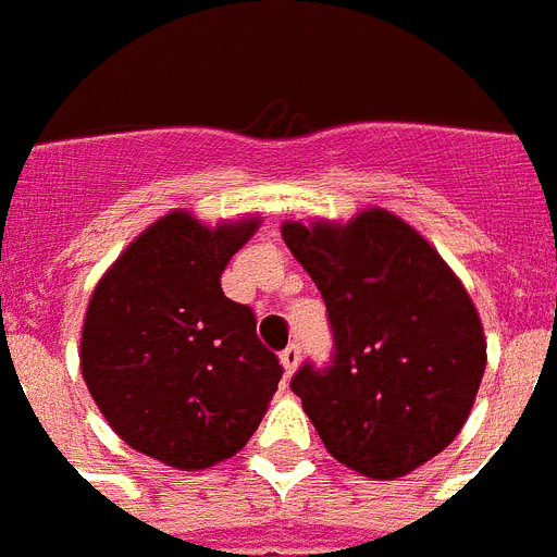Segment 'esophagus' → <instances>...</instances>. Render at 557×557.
Segmentation results:
<instances>
[{"label": "esophagus", "mask_w": 557, "mask_h": 557, "mask_svg": "<svg viewBox=\"0 0 557 557\" xmlns=\"http://www.w3.org/2000/svg\"><path fill=\"white\" fill-rule=\"evenodd\" d=\"M280 360H283L286 374H292L294 369H297V363H300V346H297V343H288L286 349L280 351Z\"/></svg>", "instance_id": "obj_1"}]
</instances>
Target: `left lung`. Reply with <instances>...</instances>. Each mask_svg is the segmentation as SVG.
<instances>
[{
  "mask_svg": "<svg viewBox=\"0 0 557 557\" xmlns=\"http://www.w3.org/2000/svg\"><path fill=\"white\" fill-rule=\"evenodd\" d=\"M332 325V360L292 377L332 458L404 478L455 441L486 369L467 288L411 225L372 208L351 223H286Z\"/></svg>",
  "mask_w": 557,
  "mask_h": 557,
  "instance_id": "left-lung-1",
  "label": "left lung"
}]
</instances>
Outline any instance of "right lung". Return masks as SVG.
<instances>
[{
    "mask_svg": "<svg viewBox=\"0 0 557 557\" xmlns=\"http://www.w3.org/2000/svg\"><path fill=\"white\" fill-rule=\"evenodd\" d=\"M257 223L206 228L171 211L90 294L79 355L90 397L122 441L174 469L237 455L283 377L255 311L220 288Z\"/></svg>",
    "mask_w": 557,
    "mask_h": 557,
    "instance_id": "right-lung-1",
    "label": "right lung"
}]
</instances>
